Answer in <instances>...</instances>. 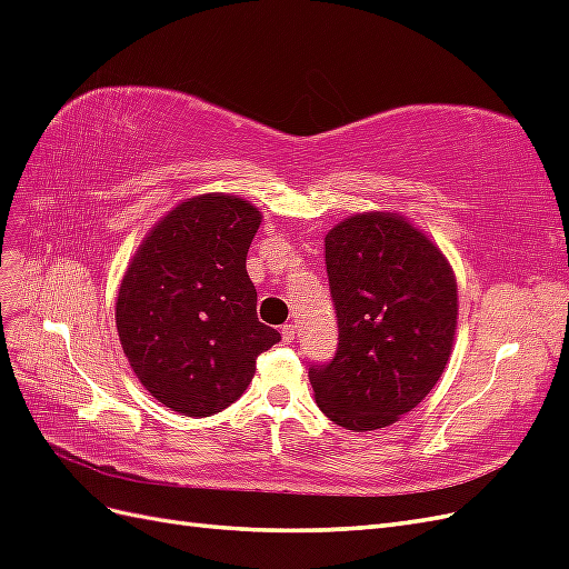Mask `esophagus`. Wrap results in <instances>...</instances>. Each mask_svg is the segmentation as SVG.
Segmentation results:
<instances>
[{
    "label": "esophagus",
    "instance_id": "esophagus-1",
    "mask_svg": "<svg viewBox=\"0 0 569 569\" xmlns=\"http://www.w3.org/2000/svg\"><path fill=\"white\" fill-rule=\"evenodd\" d=\"M297 337V327L295 325H282V341L291 343Z\"/></svg>",
    "mask_w": 569,
    "mask_h": 569
}]
</instances>
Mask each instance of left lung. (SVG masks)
Returning a JSON list of instances; mask_svg holds the SVG:
<instances>
[{"label": "left lung", "mask_w": 569, "mask_h": 569, "mask_svg": "<svg viewBox=\"0 0 569 569\" xmlns=\"http://www.w3.org/2000/svg\"><path fill=\"white\" fill-rule=\"evenodd\" d=\"M339 343L308 368L316 403L353 432L401 420L435 389L458 327L449 258L399 213H353L325 234Z\"/></svg>", "instance_id": "obj_1"}]
</instances>
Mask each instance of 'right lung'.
<instances>
[{"label":"right lung","mask_w":569,"mask_h":569,"mask_svg":"<svg viewBox=\"0 0 569 569\" xmlns=\"http://www.w3.org/2000/svg\"><path fill=\"white\" fill-rule=\"evenodd\" d=\"M261 220L234 194L184 199L147 232L120 280L116 330L128 363L153 399L187 418L234 403L256 358L280 341L258 322L247 272Z\"/></svg>","instance_id":"1"}]
</instances>
